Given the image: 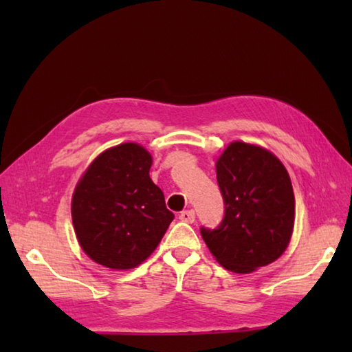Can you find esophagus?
<instances>
[{"label": "esophagus", "mask_w": 352, "mask_h": 352, "mask_svg": "<svg viewBox=\"0 0 352 352\" xmlns=\"http://www.w3.org/2000/svg\"><path fill=\"white\" fill-rule=\"evenodd\" d=\"M178 219L182 220V222H188V223H192L195 220V212L192 210H186V211H182L180 216Z\"/></svg>", "instance_id": "esophagus-1"}]
</instances>
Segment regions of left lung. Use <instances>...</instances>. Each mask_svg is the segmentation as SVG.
I'll list each match as a JSON object with an SVG mask.
<instances>
[{"instance_id":"left-lung-1","label":"left lung","mask_w":352,"mask_h":352,"mask_svg":"<svg viewBox=\"0 0 352 352\" xmlns=\"http://www.w3.org/2000/svg\"><path fill=\"white\" fill-rule=\"evenodd\" d=\"M223 219L201 226L205 243L225 269L250 273L276 261L294 231L295 197L283 163L265 148L231 142L216 164Z\"/></svg>"}]
</instances>
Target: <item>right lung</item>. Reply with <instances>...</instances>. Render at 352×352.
Segmentation results:
<instances>
[{
	"label": "right lung",
	"mask_w": 352,
	"mask_h": 352,
	"mask_svg": "<svg viewBox=\"0 0 352 352\" xmlns=\"http://www.w3.org/2000/svg\"><path fill=\"white\" fill-rule=\"evenodd\" d=\"M151 166L144 147L126 142L100 153L76 186L74 231L98 264L115 270L140 265L174 220L163 190L148 177Z\"/></svg>",
	"instance_id": "add662e5"
}]
</instances>
